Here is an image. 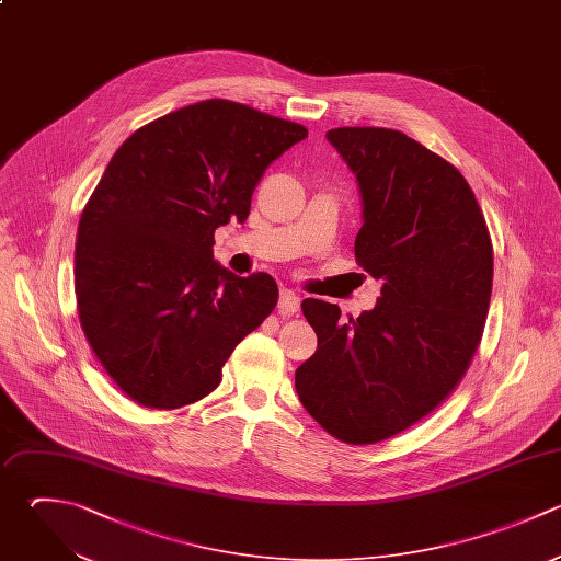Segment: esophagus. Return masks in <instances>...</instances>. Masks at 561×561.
I'll list each match as a JSON object with an SVG mask.
<instances>
[{
    "label": "esophagus",
    "instance_id": "34e87169",
    "mask_svg": "<svg viewBox=\"0 0 561 561\" xmlns=\"http://www.w3.org/2000/svg\"><path fill=\"white\" fill-rule=\"evenodd\" d=\"M278 311L294 316L300 311V298L291 291V289H280V298H278Z\"/></svg>",
    "mask_w": 561,
    "mask_h": 561
}]
</instances>
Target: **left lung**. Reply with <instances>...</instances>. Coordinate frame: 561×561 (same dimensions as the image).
<instances>
[{"mask_svg":"<svg viewBox=\"0 0 561 561\" xmlns=\"http://www.w3.org/2000/svg\"><path fill=\"white\" fill-rule=\"evenodd\" d=\"M362 193L355 261L381 280L359 318L307 298L318 335L296 370L305 410L337 440L373 445L438 408L460 383L482 337L493 248L460 171L401 131L337 127L327 134Z\"/></svg>","mask_w":561,"mask_h":561,"instance_id":"obj_1","label":"left lung"}]
</instances>
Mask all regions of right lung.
I'll use <instances>...</instances> for the list:
<instances>
[{"label": "right lung", "instance_id": "obj_1", "mask_svg": "<svg viewBox=\"0 0 561 561\" xmlns=\"http://www.w3.org/2000/svg\"><path fill=\"white\" fill-rule=\"evenodd\" d=\"M307 129L210 99L131 134L83 208L75 291L83 333L136 403L175 410L210 394L234 346L274 311L278 285L213 256L245 221L265 169Z\"/></svg>", "mask_w": 561, "mask_h": 561}]
</instances>
